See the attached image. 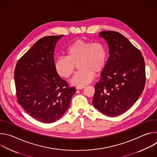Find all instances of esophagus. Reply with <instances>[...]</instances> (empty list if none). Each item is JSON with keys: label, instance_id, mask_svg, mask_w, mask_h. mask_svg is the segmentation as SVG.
Here are the masks:
<instances>
[{"label": "esophagus", "instance_id": "34e87169", "mask_svg": "<svg viewBox=\"0 0 157 157\" xmlns=\"http://www.w3.org/2000/svg\"><path fill=\"white\" fill-rule=\"evenodd\" d=\"M84 88V86H77L76 87V89H78V90H79V89H82Z\"/></svg>", "mask_w": 157, "mask_h": 157}]
</instances>
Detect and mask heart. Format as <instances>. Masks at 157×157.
<instances>
[{
    "mask_svg": "<svg viewBox=\"0 0 157 157\" xmlns=\"http://www.w3.org/2000/svg\"><path fill=\"white\" fill-rule=\"evenodd\" d=\"M66 57H59L55 61V68L58 75L68 79L73 74L75 65L79 71L71 80V84L82 86L90 83L95 72L99 73L105 65L107 53L104 44L101 42L91 43L78 40L67 48Z\"/></svg>",
    "mask_w": 157,
    "mask_h": 157,
    "instance_id": "b5f03b06",
    "label": "heart"
}]
</instances>
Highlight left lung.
Segmentation results:
<instances>
[{
	"label": "left lung",
	"mask_w": 157,
	"mask_h": 157,
	"mask_svg": "<svg viewBox=\"0 0 157 157\" xmlns=\"http://www.w3.org/2000/svg\"><path fill=\"white\" fill-rule=\"evenodd\" d=\"M98 35L108 44L109 57L95 85L93 104L102 114L114 117L130 109L142 94L145 61L140 50L120 33L102 31Z\"/></svg>",
	"instance_id": "1"
}]
</instances>
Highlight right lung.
Masks as SVG:
<instances>
[{"label": "right lung", "instance_id": "1", "mask_svg": "<svg viewBox=\"0 0 157 157\" xmlns=\"http://www.w3.org/2000/svg\"><path fill=\"white\" fill-rule=\"evenodd\" d=\"M63 35L38 40L17 62L14 79L18 102L35 119L52 123L68 110L75 87L56 73L54 52Z\"/></svg>", "mask_w": 157, "mask_h": 157}]
</instances>
